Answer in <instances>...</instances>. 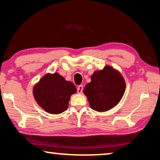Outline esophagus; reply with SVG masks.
<instances>
[{"label": "esophagus", "instance_id": "obj_1", "mask_svg": "<svg viewBox=\"0 0 160 160\" xmlns=\"http://www.w3.org/2000/svg\"><path fill=\"white\" fill-rule=\"evenodd\" d=\"M77 90H78V93H79V94L82 93V90H83V86L82 85H79V86H78Z\"/></svg>", "mask_w": 160, "mask_h": 160}]
</instances>
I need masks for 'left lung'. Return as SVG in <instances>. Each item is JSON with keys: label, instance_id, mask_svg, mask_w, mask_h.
<instances>
[{"label": "left lung", "instance_id": "obj_1", "mask_svg": "<svg viewBox=\"0 0 160 160\" xmlns=\"http://www.w3.org/2000/svg\"><path fill=\"white\" fill-rule=\"evenodd\" d=\"M126 90V82L120 72L107 65L101 70H96L87 84L83 93L90 107L94 111L104 112L117 105Z\"/></svg>", "mask_w": 160, "mask_h": 160}]
</instances>
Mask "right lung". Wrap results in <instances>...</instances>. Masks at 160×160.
Returning <instances> with one entry per match:
<instances>
[{
  "label": "right lung",
  "mask_w": 160,
  "mask_h": 160,
  "mask_svg": "<svg viewBox=\"0 0 160 160\" xmlns=\"http://www.w3.org/2000/svg\"><path fill=\"white\" fill-rule=\"evenodd\" d=\"M77 92L75 85L58 73L44 75L33 88V95L38 104L45 112L59 114L68 107L72 94Z\"/></svg>",
  "instance_id": "obj_1"
}]
</instances>
